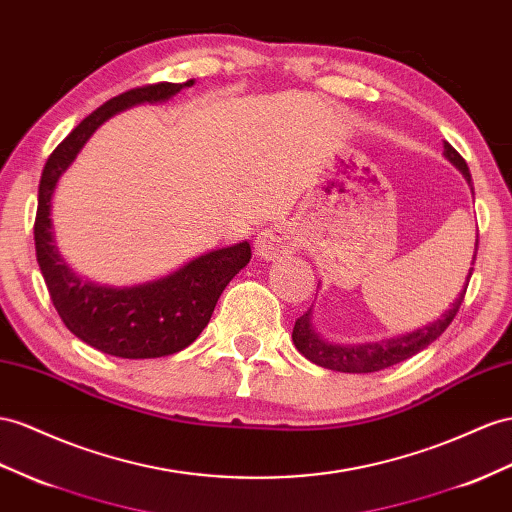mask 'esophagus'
Returning a JSON list of instances; mask_svg holds the SVG:
<instances>
[{"label": "esophagus", "instance_id": "34e87169", "mask_svg": "<svg viewBox=\"0 0 512 512\" xmlns=\"http://www.w3.org/2000/svg\"><path fill=\"white\" fill-rule=\"evenodd\" d=\"M300 242V233L292 225H270L261 233H257V238L253 242L255 253L261 259H277L281 255H290L298 251Z\"/></svg>", "mask_w": 512, "mask_h": 512}]
</instances>
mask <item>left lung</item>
Listing matches in <instances>:
<instances>
[{"instance_id":"1","label":"left lung","mask_w":512,"mask_h":512,"mask_svg":"<svg viewBox=\"0 0 512 512\" xmlns=\"http://www.w3.org/2000/svg\"><path fill=\"white\" fill-rule=\"evenodd\" d=\"M443 155L454 168L461 170L465 181L469 183L471 194H474V183H471L467 162L456 153V149L448 142H443ZM474 248L478 251V240H476ZM476 251L471 259H476ZM471 266H474V261H471ZM471 270L474 268H469V274L465 277V285L461 287L458 296L452 300L450 307L445 309L437 320L422 324L419 329H413L411 333L376 339V342L335 344V342H329V339H324L316 331V326H313V305H311V309L305 313V316H300L294 324V331H292L294 346L298 348L300 355H305L311 363H316V365H320V368L333 370V372L370 374V372L391 368V365L406 361L409 357L417 355V352L428 348L445 329H448L450 322L456 316L458 307H461L463 298H465L467 283L471 279Z\"/></svg>"}]
</instances>
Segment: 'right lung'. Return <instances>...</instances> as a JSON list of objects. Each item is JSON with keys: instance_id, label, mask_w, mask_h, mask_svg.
<instances>
[{"instance_id": "1", "label": "right lung", "mask_w": 512, "mask_h": 512, "mask_svg": "<svg viewBox=\"0 0 512 512\" xmlns=\"http://www.w3.org/2000/svg\"><path fill=\"white\" fill-rule=\"evenodd\" d=\"M194 84H151L106 101L58 144L38 183L34 242L51 300L75 337L112 357L157 359L188 348L212 318L222 290L251 261V244L242 240L192 257L153 281L101 285L77 274L56 244L51 220L56 188L95 131L123 110L164 103Z\"/></svg>"}]
</instances>
